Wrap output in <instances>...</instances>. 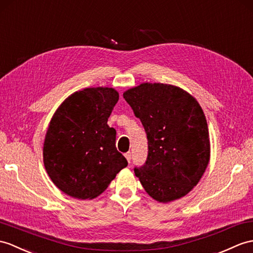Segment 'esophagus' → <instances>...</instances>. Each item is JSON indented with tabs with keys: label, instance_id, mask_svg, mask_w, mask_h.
Here are the masks:
<instances>
[{
	"label": "esophagus",
	"instance_id": "1",
	"mask_svg": "<svg viewBox=\"0 0 253 253\" xmlns=\"http://www.w3.org/2000/svg\"><path fill=\"white\" fill-rule=\"evenodd\" d=\"M125 157H126L127 162L130 163V161H131V153H130V152H127V153H125Z\"/></svg>",
	"mask_w": 253,
	"mask_h": 253
}]
</instances>
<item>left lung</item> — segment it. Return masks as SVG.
Segmentation results:
<instances>
[{"mask_svg": "<svg viewBox=\"0 0 253 253\" xmlns=\"http://www.w3.org/2000/svg\"><path fill=\"white\" fill-rule=\"evenodd\" d=\"M144 127L149 143L145 164L134 168L143 189L166 204L185 196L210 161L206 116L197 100L178 86L142 83L123 93Z\"/></svg>", "mask_w": 253, "mask_h": 253, "instance_id": "obj_1", "label": "left lung"}]
</instances>
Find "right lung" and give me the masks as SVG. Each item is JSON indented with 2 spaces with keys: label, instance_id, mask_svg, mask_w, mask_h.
Returning <instances> with one entry per match:
<instances>
[{
  "label": "right lung",
  "instance_id": "1",
  "mask_svg": "<svg viewBox=\"0 0 253 253\" xmlns=\"http://www.w3.org/2000/svg\"><path fill=\"white\" fill-rule=\"evenodd\" d=\"M119 97L111 87L84 88L70 95L52 115L43 162L52 183L67 195L96 198L128 165L116 149V130L108 125Z\"/></svg>",
  "mask_w": 253,
  "mask_h": 253
}]
</instances>
